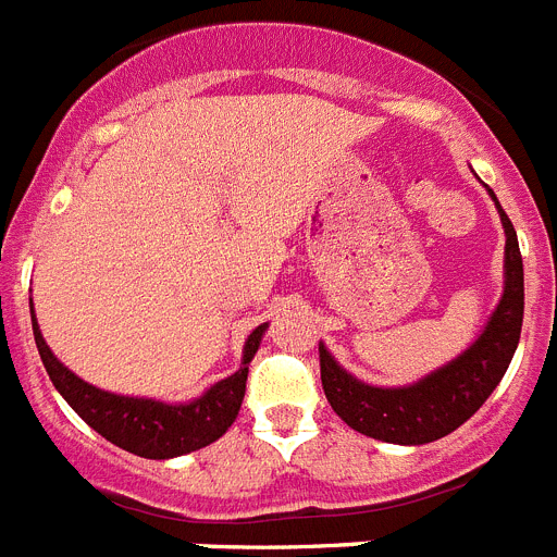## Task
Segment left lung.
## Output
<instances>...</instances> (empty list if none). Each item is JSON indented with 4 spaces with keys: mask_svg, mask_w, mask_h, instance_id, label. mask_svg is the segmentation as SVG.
Returning <instances> with one entry per match:
<instances>
[{
    "mask_svg": "<svg viewBox=\"0 0 557 557\" xmlns=\"http://www.w3.org/2000/svg\"><path fill=\"white\" fill-rule=\"evenodd\" d=\"M505 225V293L498 298L482 335L454 360L425 374L411 386H369L337 363L324 344L321 351V383L332 411L358 434L394 445H425L442 440L476 414L482 403L502 383L516 355L521 321H524V264L518 236L505 208L487 188Z\"/></svg>",
    "mask_w": 557,
    "mask_h": 557,
    "instance_id": "8db88e82",
    "label": "left lung"
}]
</instances>
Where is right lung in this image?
Wrapping results in <instances>:
<instances>
[{
  "label": "right lung",
  "instance_id": "obj_1",
  "mask_svg": "<svg viewBox=\"0 0 557 557\" xmlns=\"http://www.w3.org/2000/svg\"><path fill=\"white\" fill-rule=\"evenodd\" d=\"M264 332H268V324L256 326L247 335L239 372L213 383L197 400L163 403L151 397L103 392L87 380H81L52 355L39 330V321L33 315V335H36L41 363L50 374L52 386L59 388L61 397L92 431L143 459H174V456L206 448L225 434L245 400L247 366L259 351Z\"/></svg>",
  "mask_w": 557,
  "mask_h": 557
}]
</instances>
